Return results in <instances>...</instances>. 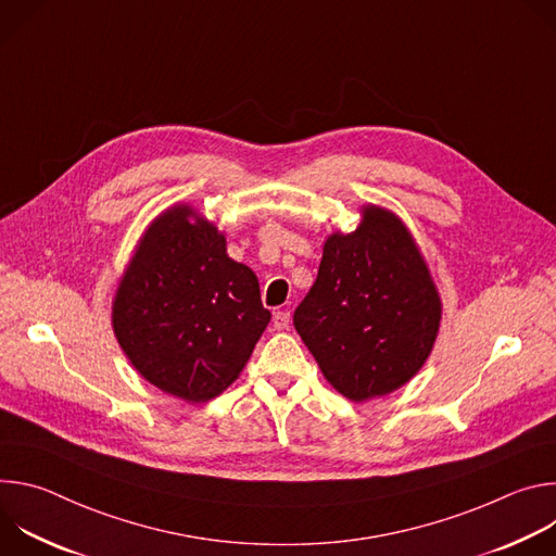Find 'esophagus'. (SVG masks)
<instances>
[{
    "instance_id": "obj_1",
    "label": "esophagus",
    "mask_w": 556,
    "mask_h": 556,
    "mask_svg": "<svg viewBox=\"0 0 556 556\" xmlns=\"http://www.w3.org/2000/svg\"><path fill=\"white\" fill-rule=\"evenodd\" d=\"M273 326L275 330H286L290 326V312L288 309H277L273 316Z\"/></svg>"
}]
</instances>
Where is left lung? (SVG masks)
<instances>
[{"label": "left lung", "instance_id": "1", "mask_svg": "<svg viewBox=\"0 0 556 556\" xmlns=\"http://www.w3.org/2000/svg\"><path fill=\"white\" fill-rule=\"evenodd\" d=\"M292 321L330 384L361 403L403 387L425 365L440 296L403 222L367 206L354 232L326 242Z\"/></svg>", "mask_w": 556, "mask_h": 556}]
</instances>
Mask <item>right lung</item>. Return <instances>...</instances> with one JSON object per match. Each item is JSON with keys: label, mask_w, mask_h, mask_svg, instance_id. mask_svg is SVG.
<instances>
[{"label": "right lung", "mask_w": 556, "mask_h": 556, "mask_svg": "<svg viewBox=\"0 0 556 556\" xmlns=\"http://www.w3.org/2000/svg\"><path fill=\"white\" fill-rule=\"evenodd\" d=\"M193 211L157 217L123 275L114 332L131 365L189 403L222 393L270 321L257 275L226 255L224 235Z\"/></svg>", "instance_id": "add662e5"}]
</instances>
